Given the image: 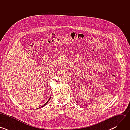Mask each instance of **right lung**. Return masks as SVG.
Segmentation results:
<instances>
[{
	"label": "right lung",
	"instance_id": "obj_1",
	"mask_svg": "<svg viewBox=\"0 0 130 130\" xmlns=\"http://www.w3.org/2000/svg\"><path fill=\"white\" fill-rule=\"evenodd\" d=\"M50 98H51V97H50ZM50 98H49V100H48V101H47V102H46V103H45V104H44V105H43V106H41V107H43V106H45V105H46V104H47V103H48V101H49V100H50ZM39 108H40V107H39Z\"/></svg>",
	"mask_w": 130,
	"mask_h": 130
}]
</instances>
